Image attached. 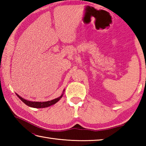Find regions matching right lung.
Here are the masks:
<instances>
[{
  "label": "right lung",
  "instance_id": "1",
  "mask_svg": "<svg viewBox=\"0 0 146 146\" xmlns=\"http://www.w3.org/2000/svg\"><path fill=\"white\" fill-rule=\"evenodd\" d=\"M64 91L65 90H64L62 94V95L59 97L55 98V99H53V100L46 101V102H32V101L27 100L26 99H24V98H22L21 96H19L17 93H16V95L17 97L20 98V99H21L24 104H25L29 106V107L34 108H48V107H49V106H51L53 104H55L58 101L60 100V98L62 97Z\"/></svg>",
  "mask_w": 146,
  "mask_h": 146
}]
</instances>
